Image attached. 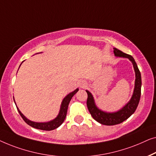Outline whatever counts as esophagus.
<instances>
[{
	"mask_svg": "<svg viewBox=\"0 0 156 156\" xmlns=\"http://www.w3.org/2000/svg\"><path fill=\"white\" fill-rule=\"evenodd\" d=\"M78 85H79V86H80V88H85V87L87 86V83L84 80L80 81V82H79V83H78Z\"/></svg>",
	"mask_w": 156,
	"mask_h": 156,
	"instance_id": "obj_1",
	"label": "esophagus"
}]
</instances>
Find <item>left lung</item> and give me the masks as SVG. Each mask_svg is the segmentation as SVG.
Listing matches in <instances>:
<instances>
[{
	"mask_svg": "<svg viewBox=\"0 0 156 156\" xmlns=\"http://www.w3.org/2000/svg\"><path fill=\"white\" fill-rule=\"evenodd\" d=\"M114 54L116 57H122V58H128L132 63L133 69L135 71V84L133 89V95L130 100L119 110L114 112H107L101 110L95 104V100L90 92L85 90L87 93V106L90 115L95 120L101 124L107 125V126H112L123 122L134 113L139 105L140 98H141V76L139 68L136 63L134 58L131 55L126 54L120 50L114 48Z\"/></svg>",
	"mask_w": 156,
	"mask_h": 156,
	"instance_id": "1",
	"label": "left lung"
}]
</instances>
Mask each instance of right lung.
Segmentation results:
<instances>
[{
  "label": "right lung",
  "instance_id": "1",
  "mask_svg": "<svg viewBox=\"0 0 156 156\" xmlns=\"http://www.w3.org/2000/svg\"><path fill=\"white\" fill-rule=\"evenodd\" d=\"M21 64H20V66H21ZM78 90H79L78 88H76L75 90L71 92V93H70L69 94H68V95L66 96L64 98H63V100H62V102H61V104L60 110H59L58 115L56 116V117L55 118V119H52L49 122H36L31 121V120L28 119L20 111L18 107L16 106L17 109V110H18V112L20 113V116L23 119L24 121L27 123L28 125H30V126L33 127V128H35V129H40V130H44V131L54 130V129H55L56 128H58V126H60L62 124V123L64 122L65 118H66V117L68 107H69L70 101H71V98H73V96L78 91ZM14 102L15 103V99H14ZM15 105H16V103H15Z\"/></svg>",
  "mask_w": 156,
  "mask_h": 156
}]
</instances>
